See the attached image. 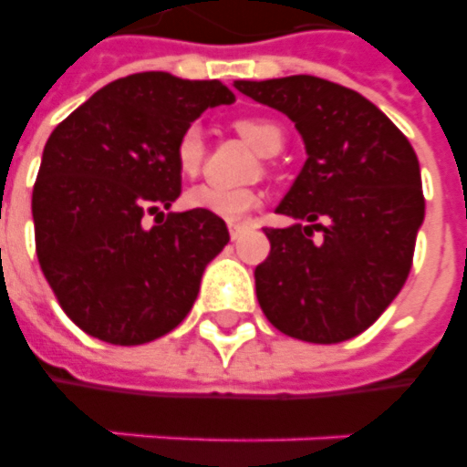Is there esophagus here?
Instances as JSON below:
<instances>
[{
  "label": "esophagus",
  "mask_w": 467,
  "mask_h": 467,
  "mask_svg": "<svg viewBox=\"0 0 467 467\" xmlns=\"http://www.w3.org/2000/svg\"><path fill=\"white\" fill-rule=\"evenodd\" d=\"M241 231H244V223H236V221H234V223H228V234H231V239H236Z\"/></svg>",
  "instance_id": "obj_1"
}]
</instances>
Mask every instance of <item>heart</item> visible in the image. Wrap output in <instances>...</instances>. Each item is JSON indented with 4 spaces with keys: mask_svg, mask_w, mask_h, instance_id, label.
<instances>
[{
    "mask_svg": "<svg viewBox=\"0 0 467 467\" xmlns=\"http://www.w3.org/2000/svg\"><path fill=\"white\" fill-rule=\"evenodd\" d=\"M234 128L244 135L261 155H276L284 145V133L276 122L264 120V118H239ZM206 143H203V130L198 125H188L178 138L175 145V163L183 175H196L203 163ZM183 203L193 211H203L211 216L223 218V221H239L249 213L251 208L259 203V196L249 188H221V186H201L188 188Z\"/></svg>",
    "mask_w": 467,
    "mask_h": 467,
    "instance_id": "1",
    "label": "heart"
}]
</instances>
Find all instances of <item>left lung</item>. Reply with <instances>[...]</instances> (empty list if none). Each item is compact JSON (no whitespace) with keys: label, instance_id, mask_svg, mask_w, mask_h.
<instances>
[{"label":"left lung","instance_id":"8db88e82","mask_svg":"<svg viewBox=\"0 0 467 467\" xmlns=\"http://www.w3.org/2000/svg\"><path fill=\"white\" fill-rule=\"evenodd\" d=\"M234 88L284 112L306 150L276 206L294 223L266 228L271 251L254 271L261 309L294 339H352L392 304L412 266L425 218L418 155L385 112L337 82L292 75Z\"/></svg>","mask_w":467,"mask_h":467}]
</instances>
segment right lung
I'll use <instances>...</instances> for the list:
<instances>
[{"instance_id": "obj_1", "label": "right lung", "mask_w": 467, "mask_h": 467, "mask_svg": "<svg viewBox=\"0 0 467 467\" xmlns=\"http://www.w3.org/2000/svg\"><path fill=\"white\" fill-rule=\"evenodd\" d=\"M234 100L218 80L138 72L52 130L32 191L35 244L59 306L82 332L130 347L186 319L228 228L203 211L168 213L181 196L175 145L201 112Z\"/></svg>"}]
</instances>
